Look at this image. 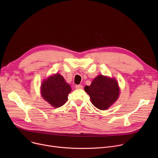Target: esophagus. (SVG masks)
<instances>
[{"label":"esophagus","instance_id":"34e87169","mask_svg":"<svg viewBox=\"0 0 158 158\" xmlns=\"http://www.w3.org/2000/svg\"><path fill=\"white\" fill-rule=\"evenodd\" d=\"M82 87H83V86H82L81 85H76V89H82Z\"/></svg>","mask_w":158,"mask_h":158}]
</instances>
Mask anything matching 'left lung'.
I'll list each match as a JSON object with an SVG mask.
<instances>
[{
	"mask_svg": "<svg viewBox=\"0 0 158 158\" xmlns=\"http://www.w3.org/2000/svg\"><path fill=\"white\" fill-rule=\"evenodd\" d=\"M85 91L89 95L92 103L97 108L105 110L117 100L119 88L114 79L99 75L90 86H86Z\"/></svg>",
	"mask_w": 158,
	"mask_h": 158,
	"instance_id": "1",
	"label": "left lung"
}]
</instances>
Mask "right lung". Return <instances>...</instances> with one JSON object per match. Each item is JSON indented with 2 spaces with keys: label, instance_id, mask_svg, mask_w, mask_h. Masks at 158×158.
I'll list each match as a JSON object with an SVG mask.
<instances>
[{
  "label": "right lung",
  "instance_id": "add662e5",
  "mask_svg": "<svg viewBox=\"0 0 158 158\" xmlns=\"http://www.w3.org/2000/svg\"><path fill=\"white\" fill-rule=\"evenodd\" d=\"M41 86V93L44 100L55 107H59L66 103L71 91L70 85L59 73L49 77Z\"/></svg>",
  "mask_w": 158,
  "mask_h": 158
}]
</instances>
